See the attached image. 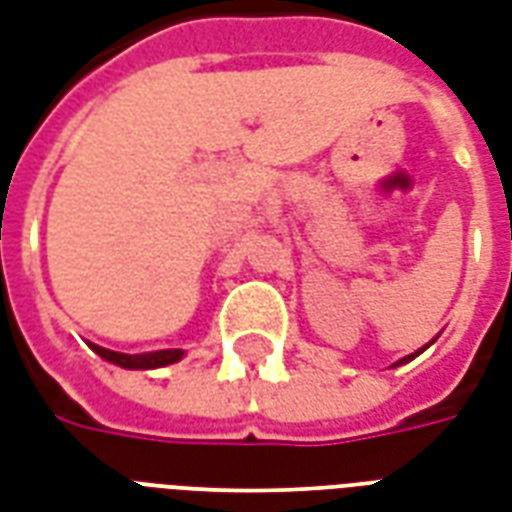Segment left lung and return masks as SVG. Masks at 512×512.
I'll return each instance as SVG.
<instances>
[{
  "label": "left lung",
  "instance_id": "8db88e82",
  "mask_svg": "<svg viewBox=\"0 0 512 512\" xmlns=\"http://www.w3.org/2000/svg\"><path fill=\"white\" fill-rule=\"evenodd\" d=\"M415 355H418V352H415ZM415 355H407V358H404V361H399V363H407V361H412V358H415Z\"/></svg>",
  "mask_w": 512,
  "mask_h": 512
}]
</instances>
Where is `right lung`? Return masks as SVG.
<instances>
[{
	"label": "right lung",
	"instance_id": "add662e5",
	"mask_svg": "<svg viewBox=\"0 0 512 512\" xmlns=\"http://www.w3.org/2000/svg\"><path fill=\"white\" fill-rule=\"evenodd\" d=\"M92 350L100 358H105V361L121 366V369H157V366H168V363L181 361V355H184V350H154L127 355V352L105 350V347H97V344H92Z\"/></svg>",
	"mask_w": 512,
	"mask_h": 512
}]
</instances>
